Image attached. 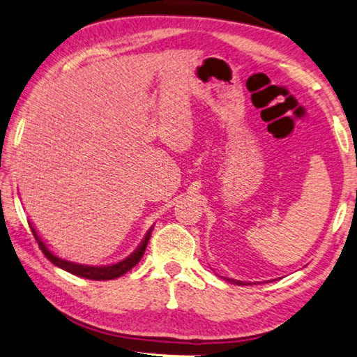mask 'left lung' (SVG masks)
I'll list each match as a JSON object with an SVG mask.
<instances>
[{"mask_svg":"<svg viewBox=\"0 0 357 357\" xmlns=\"http://www.w3.org/2000/svg\"><path fill=\"white\" fill-rule=\"evenodd\" d=\"M226 282L234 283V284H238V286H245V284H250V283H245V282H238V280H232V278H226Z\"/></svg>","mask_w":357,"mask_h":357,"instance_id":"left-lung-1","label":"left lung"}]
</instances>
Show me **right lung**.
Here are the masks:
<instances>
[{
	"mask_svg": "<svg viewBox=\"0 0 357 357\" xmlns=\"http://www.w3.org/2000/svg\"><path fill=\"white\" fill-rule=\"evenodd\" d=\"M30 227H31V232H33L34 238H36L38 243H39V248L43 250L45 258L49 259L52 264H55L56 267L63 268V271L73 273V275L84 277V278H89V280H99V282H101V280L119 278L121 275H125L128 271H131V268L136 266L137 262L140 261V258L144 256L145 248H147V243H149V238H150V234H151V229H150L147 232V236L144 237L142 243L139 245V248L134 251L132 255L128 256L126 259L116 262V264H112V266H84V264H77V262H71V261L58 258V256L52 253V251L47 248V245L43 241H40L36 229H34V227L31 226V223H30Z\"/></svg>",
	"mask_w": 357,
	"mask_h": 357,
	"instance_id": "add662e5",
	"label": "right lung"
}]
</instances>
